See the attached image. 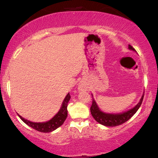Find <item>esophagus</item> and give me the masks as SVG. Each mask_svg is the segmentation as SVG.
<instances>
[{"label":"esophagus","instance_id":"obj_1","mask_svg":"<svg viewBox=\"0 0 158 158\" xmlns=\"http://www.w3.org/2000/svg\"><path fill=\"white\" fill-rule=\"evenodd\" d=\"M78 88H79L80 90H84V87H83V85H82V84H80Z\"/></svg>","mask_w":158,"mask_h":158}]
</instances>
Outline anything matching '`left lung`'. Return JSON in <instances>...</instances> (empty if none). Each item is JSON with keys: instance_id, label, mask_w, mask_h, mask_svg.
I'll use <instances>...</instances> for the list:
<instances>
[{"instance_id": "left-lung-1", "label": "left lung", "mask_w": 158, "mask_h": 158, "mask_svg": "<svg viewBox=\"0 0 158 158\" xmlns=\"http://www.w3.org/2000/svg\"><path fill=\"white\" fill-rule=\"evenodd\" d=\"M129 49L131 50L136 51L130 44H129ZM144 94L142 95L141 99H140L139 102L135 106L133 109H131L129 111L124 113L116 114H106L104 112L101 111L98 106H97L96 101L94 98H93L92 105L90 106V112L93 117L95 118V120L99 124L104 125L106 127H116L118 125H121L124 124L126 122H127L129 118L132 117L134 114L137 111L139 108L141 106L142 101H143Z\"/></svg>"}]
</instances>
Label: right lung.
<instances>
[{
  "label": "right lung",
  "instance_id": "obj_1",
  "mask_svg": "<svg viewBox=\"0 0 158 158\" xmlns=\"http://www.w3.org/2000/svg\"><path fill=\"white\" fill-rule=\"evenodd\" d=\"M70 99V94H68L65 98H64L63 102H62L61 109L60 111L54 117L47 122H42V123H36V122H31L30 121L25 119L22 116H21L19 114L18 116L20 117L21 120L27 124L28 126L31 127L36 130H37L40 132H50L55 130L58 127H60L61 125L63 124L64 121H65L67 116H68V103Z\"/></svg>",
  "mask_w": 158,
  "mask_h": 158
}]
</instances>
